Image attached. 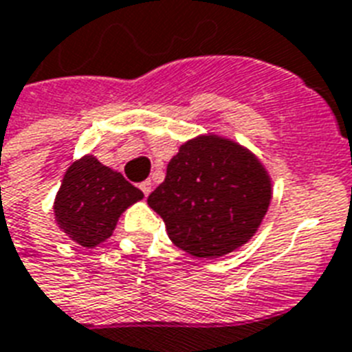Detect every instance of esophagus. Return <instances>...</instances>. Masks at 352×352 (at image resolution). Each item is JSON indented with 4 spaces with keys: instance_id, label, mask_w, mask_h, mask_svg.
<instances>
[{
    "instance_id": "esophagus-1",
    "label": "esophagus",
    "mask_w": 352,
    "mask_h": 352,
    "mask_svg": "<svg viewBox=\"0 0 352 352\" xmlns=\"http://www.w3.org/2000/svg\"><path fill=\"white\" fill-rule=\"evenodd\" d=\"M139 189L143 190V195L148 196L152 192V182L151 179H146V182H143V184H139Z\"/></svg>"
}]
</instances>
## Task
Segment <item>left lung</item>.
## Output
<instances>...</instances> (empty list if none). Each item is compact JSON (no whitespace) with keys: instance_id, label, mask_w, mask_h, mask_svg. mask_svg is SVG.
Instances as JSON below:
<instances>
[{"instance_id":"8db88e82","label":"left lung","mask_w":352,"mask_h":352,"mask_svg":"<svg viewBox=\"0 0 352 352\" xmlns=\"http://www.w3.org/2000/svg\"><path fill=\"white\" fill-rule=\"evenodd\" d=\"M270 200L272 179L257 156L209 133L179 146L146 201L176 246L196 258H217L257 233Z\"/></svg>"}]
</instances>
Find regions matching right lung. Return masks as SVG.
<instances>
[{
    "mask_svg": "<svg viewBox=\"0 0 352 352\" xmlns=\"http://www.w3.org/2000/svg\"><path fill=\"white\" fill-rule=\"evenodd\" d=\"M143 192L95 156H84L67 168L54 198L56 224L82 248L110 239L117 220Z\"/></svg>",
    "mask_w": 352,
    "mask_h": 352,
    "instance_id": "right-lung-1",
    "label": "right lung"
}]
</instances>
